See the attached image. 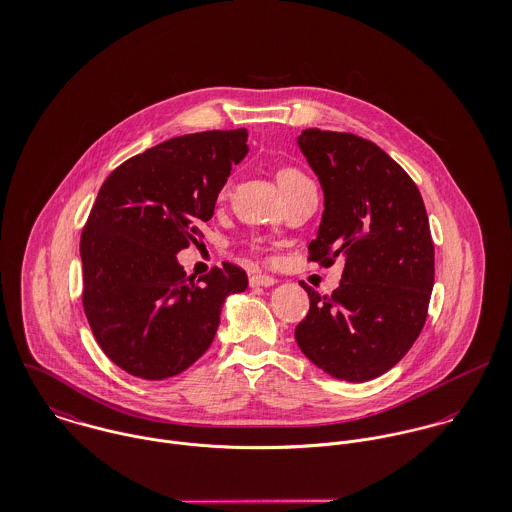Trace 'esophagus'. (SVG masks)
Here are the masks:
<instances>
[{
	"label": "esophagus",
	"instance_id": "esophagus-1",
	"mask_svg": "<svg viewBox=\"0 0 512 512\" xmlns=\"http://www.w3.org/2000/svg\"><path fill=\"white\" fill-rule=\"evenodd\" d=\"M274 284H276V278L268 276V274H256V276L250 278V286L252 288H258V286L268 288V286H274Z\"/></svg>",
	"mask_w": 512,
	"mask_h": 512
}]
</instances>
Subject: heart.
<instances>
[{
	"label": "heart",
	"instance_id": "heart-1",
	"mask_svg": "<svg viewBox=\"0 0 512 512\" xmlns=\"http://www.w3.org/2000/svg\"><path fill=\"white\" fill-rule=\"evenodd\" d=\"M276 181H278V185H280V189H282V193H288V191H292L295 187H299V185H303V183H309V179L297 169V167H282V169H278V173H276ZM226 195V187L220 191V199Z\"/></svg>",
	"mask_w": 512,
	"mask_h": 512
}]
</instances>
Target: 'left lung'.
<instances>
[{
	"instance_id": "8db88e82",
	"label": "left lung",
	"mask_w": 512,
	"mask_h": 512,
	"mask_svg": "<svg viewBox=\"0 0 512 512\" xmlns=\"http://www.w3.org/2000/svg\"><path fill=\"white\" fill-rule=\"evenodd\" d=\"M297 146L319 177L325 211L309 260L345 258L341 284L295 327L301 353L327 374L372 380L414 345L434 288V242L422 195L380 147L349 132L309 128Z\"/></svg>"
}]
</instances>
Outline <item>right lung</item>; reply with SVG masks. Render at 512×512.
Here are the masks:
<instances>
[{"mask_svg": "<svg viewBox=\"0 0 512 512\" xmlns=\"http://www.w3.org/2000/svg\"><path fill=\"white\" fill-rule=\"evenodd\" d=\"M248 132L211 130L171 138L116 167L102 183L80 236L82 307L114 365L163 380L213 343L220 309L248 286L224 262L193 282L177 252L203 238Z\"/></svg>", "mask_w": 512, "mask_h": 512, "instance_id": "obj_1", "label": "right lung"}]
</instances>
